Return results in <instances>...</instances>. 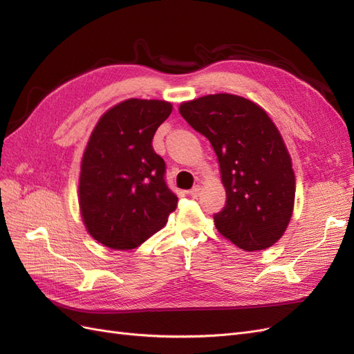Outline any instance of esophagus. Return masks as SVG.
<instances>
[{
  "label": "esophagus",
  "instance_id": "1",
  "mask_svg": "<svg viewBox=\"0 0 354 354\" xmlns=\"http://www.w3.org/2000/svg\"><path fill=\"white\" fill-rule=\"evenodd\" d=\"M189 195L192 198H198L201 195V186H194L190 190H189Z\"/></svg>",
  "mask_w": 354,
  "mask_h": 354
}]
</instances>
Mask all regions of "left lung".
Returning a JSON list of instances; mask_svg holds the SVG:
<instances>
[{"label":"left lung","instance_id":"1","mask_svg":"<svg viewBox=\"0 0 354 354\" xmlns=\"http://www.w3.org/2000/svg\"><path fill=\"white\" fill-rule=\"evenodd\" d=\"M180 113L217 155L226 205L217 230L241 250L281 239L292 216L295 177L282 137L267 113L239 95L209 94L181 103Z\"/></svg>","mask_w":354,"mask_h":354}]
</instances>
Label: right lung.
<instances>
[{
    "instance_id": "right-lung-1",
    "label": "right lung",
    "mask_w": 354,
    "mask_h": 354,
    "mask_svg": "<svg viewBox=\"0 0 354 354\" xmlns=\"http://www.w3.org/2000/svg\"><path fill=\"white\" fill-rule=\"evenodd\" d=\"M173 106L130 99L95 125L80 177V207L91 236L112 250H133L167 224L178 198L167 186L165 162L152 147Z\"/></svg>"
}]
</instances>
